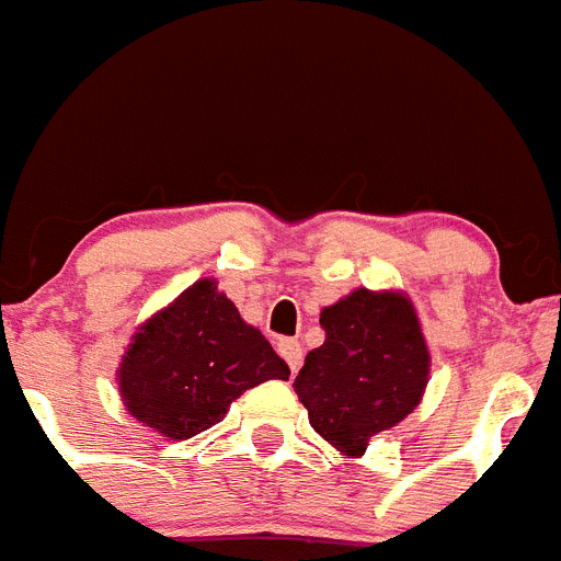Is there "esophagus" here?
<instances>
[{"instance_id": "1", "label": "esophagus", "mask_w": 561, "mask_h": 561, "mask_svg": "<svg viewBox=\"0 0 561 561\" xmlns=\"http://www.w3.org/2000/svg\"><path fill=\"white\" fill-rule=\"evenodd\" d=\"M279 353H282V359L288 362L290 374H296L299 365H302V345H299L296 339H279Z\"/></svg>"}]
</instances>
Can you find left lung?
I'll use <instances>...</instances> for the list:
<instances>
[{
	"mask_svg": "<svg viewBox=\"0 0 561 561\" xmlns=\"http://www.w3.org/2000/svg\"><path fill=\"white\" fill-rule=\"evenodd\" d=\"M322 347L305 356L296 397L313 431L345 456L402 422L427 385V356L413 305L402 294L353 290L322 310Z\"/></svg>",
	"mask_w": 561,
	"mask_h": 561,
	"instance_id": "8db88e82",
	"label": "left lung"
}]
</instances>
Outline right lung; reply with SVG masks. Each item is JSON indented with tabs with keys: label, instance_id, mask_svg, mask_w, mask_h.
<instances>
[{
	"label": "right lung",
	"instance_id": "add662e5",
	"mask_svg": "<svg viewBox=\"0 0 561 561\" xmlns=\"http://www.w3.org/2000/svg\"><path fill=\"white\" fill-rule=\"evenodd\" d=\"M290 368L237 305L202 279L150 319L130 342L119 390L130 416L171 439H191L228 413L230 402Z\"/></svg>",
	"mask_w": 561,
	"mask_h": 561
}]
</instances>
